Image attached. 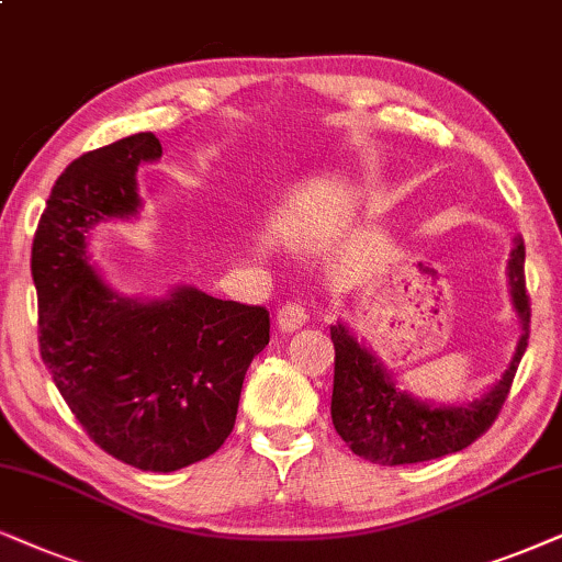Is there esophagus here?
Listing matches in <instances>:
<instances>
[{
	"label": "esophagus",
	"mask_w": 562,
	"mask_h": 562,
	"mask_svg": "<svg viewBox=\"0 0 562 562\" xmlns=\"http://www.w3.org/2000/svg\"><path fill=\"white\" fill-rule=\"evenodd\" d=\"M305 324H308V311L301 303H285L277 311V326H280V331L293 334Z\"/></svg>",
	"instance_id": "34e87169"
}]
</instances>
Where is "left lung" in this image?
<instances>
[{"mask_svg": "<svg viewBox=\"0 0 562 562\" xmlns=\"http://www.w3.org/2000/svg\"><path fill=\"white\" fill-rule=\"evenodd\" d=\"M506 277L521 334L508 368L475 401L431 403L403 391L375 351L364 347L347 324L336 321L331 326L336 351L331 422L351 452L378 465H411L465 450L488 429L504 406L529 339L525 241L519 236L508 254Z\"/></svg>", "mask_w": 562, "mask_h": 562, "instance_id": "8db88e82", "label": "left lung"}]
</instances>
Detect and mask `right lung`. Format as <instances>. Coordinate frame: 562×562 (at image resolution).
I'll list each match as a JSON object with an SVG mask.
<instances>
[{"label": "right lung", "instance_id": "obj_1", "mask_svg": "<svg viewBox=\"0 0 562 562\" xmlns=\"http://www.w3.org/2000/svg\"><path fill=\"white\" fill-rule=\"evenodd\" d=\"M154 133L79 156L56 179L33 238L41 357L71 414L125 465L175 473L234 429L244 375L269 344V313L194 285L131 297L89 261V234L144 211L136 171Z\"/></svg>", "mask_w": 562, "mask_h": 562}]
</instances>
